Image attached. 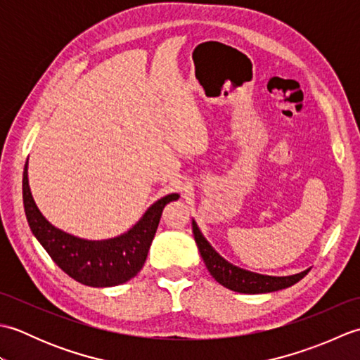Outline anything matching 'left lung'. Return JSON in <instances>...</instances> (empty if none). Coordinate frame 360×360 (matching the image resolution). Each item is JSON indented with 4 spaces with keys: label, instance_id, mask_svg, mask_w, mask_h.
<instances>
[{
    "label": "left lung",
    "instance_id": "8db88e82",
    "mask_svg": "<svg viewBox=\"0 0 360 360\" xmlns=\"http://www.w3.org/2000/svg\"><path fill=\"white\" fill-rule=\"evenodd\" d=\"M192 229H193L196 246L200 249V254L204 259L205 267L209 269L212 277L215 278L219 285H223L224 288L231 290H235V292H241V294L274 292V290H280V289L295 285L297 281H300L304 275L309 272V269H307L294 275H288V277H272V275H263V274L246 271L243 269V267L229 263L227 259L221 257L218 252L210 246V243L204 238V235L201 233L195 219H192Z\"/></svg>",
    "mask_w": 360,
    "mask_h": 360
}]
</instances>
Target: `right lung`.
<instances>
[{
  "instance_id": "obj_1",
  "label": "right lung",
  "mask_w": 360,
  "mask_h": 360,
  "mask_svg": "<svg viewBox=\"0 0 360 360\" xmlns=\"http://www.w3.org/2000/svg\"><path fill=\"white\" fill-rule=\"evenodd\" d=\"M176 200H179L178 193L160 198L129 231L119 236L85 240L63 232L43 217L30 193L27 162L22 172V204L32 235L60 269L82 285L93 288L117 286L137 275L147 259L164 207Z\"/></svg>"
}]
</instances>
